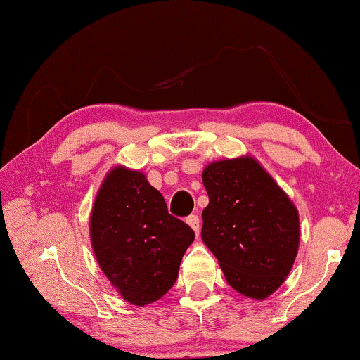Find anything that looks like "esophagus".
<instances>
[{"instance_id": "obj_1", "label": "esophagus", "mask_w": 360, "mask_h": 360, "mask_svg": "<svg viewBox=\"0 0 360 360\" xmlns=\"http://www.w3.org/2000/svg\"><path fill=\"white\" fill-rule=\"evenodd\" d=\"M186 223H188L190 228L195 231V234L198 236V233H200V218H198V216L190 214L188 218H186Z\"/></svg>"}]
</instances>
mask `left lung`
Wrapping results in <instances>:
<instances>
[{
  "label": "left lung",
  "instance_id": "obj_1",
  "mask_svg": "<svg viewBox=\"0 0 360 360\" xmlns=\"http://www.w3.org/2000/svg\"><path fill=\"white\" fill-rule=\"evenodd\" d=\"M201 239L236 292L265 300L285 282L300 245L297 206L254 157L211 162Z\"/></svg>",
  "mask_w": 360,
  "mask_h": 360
}]
</instances>
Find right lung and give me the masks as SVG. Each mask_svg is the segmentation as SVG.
<instances>
[{
  "label": "right lung",
  "mask_w": 360,
  "mask_h": 360,
  "mask_svg": "<svg viewBox=\"0 0 360 360\" xmlns=\"http://www.w3.org/2000/svg\"><path fill=\"white\" fill-rule=\"evenodd\" d=\"M195 233L169 214L141 170L116 165L98 190L90 240L98 265L127 303L146 307L174 287Z\"/></svg>",
  "instance_id": "add662e5"
}]
</instances>
